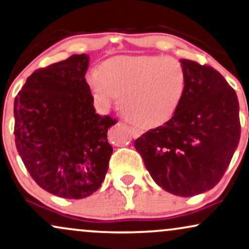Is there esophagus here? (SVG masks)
Listing matches in <instances>:
<instances>
[{
    "label": "esophagus",
    "mask_w": 249,
    "mask_h": 249,
    "mask_svg": "<svg viewBox=\"0 0 249 249\" xmlns=\"http://www.w3.org/2000/svg\"><path fill=\"white\" fill-rule=\"evenodd\" d=\"M130 131H131V135H133V137H139L142 134V131L140 129H137V128H130Z\"/></svg>",
    "instance_id": "esophagus-1"
}]
</instances>
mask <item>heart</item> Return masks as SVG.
I'll use <instances>...</instances> for the list:
<instances>
[{
    "mask_svg": "<svg viewBox=\"0 0 249 249\" xmlns=\"http://www.w3.org/2000/svg\"><path fill=\"white\" fill-rule=\"evenodd\" d=\"M96 107L108 112L119 102L122 112L143 128L156 127L174 115L186 89V73L169 55H121L86 74Z\"/></svg>",
    "mask_w": 249,
    "mask_h": 249,
    "instance_id": "obj_1",
    "label": "heart"
}]
</instances>
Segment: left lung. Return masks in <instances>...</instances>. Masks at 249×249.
Instances as JSON below:
<instances>
[{
    "mask_svg": "<svg viewBox=\"0 0 249 249\" xmlns=\"http://www.w3.org/2000/svg\"><path fill=\"white\" fill-rule=\"evenodd\" d=\"M186 89L174 116L134 142L145 168L165 191L192 197L214 188L240 140L235 90L211 66L180 59Z\"/></svg>",
    "mask_w": 249,
    "mask_h": 249,
    "instance_id": "1",
    "label": "left lung"
}]
</instances>
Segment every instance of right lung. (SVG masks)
Instances as JSON below:
<instances>
[{"mask_svg":"<svg viewBox=\"0 0 249 249\" xmlns=\"http://www.w3.org/2000/svg\"><path fill=\"white\" fill-rule=\"evenodd\" d=\"M89 55L35 71L15 98V143L40 188L67 199L89 197L101 186L113 148L110 116L95 113L85 74Z\"/></svg>","mask_w":249,"mask_h":249,"instance_id":"add662e5","label":"right lung"}]
</instances>
